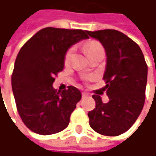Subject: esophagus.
<instances>
[{"mask_svg": "<svg viewBox=\"0 0 156 156\" xmlns=\"http://www.w3.org/2000/svg\"><path fill=\"white\" fill-rule=\"evenodd\" d=\"M86 96H87V93H82V98H84V97H86Z\"/></svg>", "mask_w": 156, "mask_h": 156, "instance_id": "1", "label": "esophagus"}]
</instances>
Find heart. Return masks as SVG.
Instances as JSON below:
<instances>
[{"label": "heart", "mask_w": 156, "mask_h": 156, "mask_svg": "<svg viewBox=\"0 0 156 156\" xmlns=\"http://www.w3.org/2000/svg\"><path fill=\"white\" fill-rule=\"evenodd\" d=\"M84 51L87 54V57H88L94 55V54L103 52V48H102V46L101 45L98 41H88V42H87L84 45ZM73 52H74V48H71L66 53L65 57H64V62H65V64H68L70 62L72 55H73Z\"/></svg>", "instance_id": "obj_1"}]
</instances>
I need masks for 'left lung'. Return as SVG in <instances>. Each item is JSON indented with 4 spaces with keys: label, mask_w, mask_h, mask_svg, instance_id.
Instances as JSON below:
<instances>
[{
    "label": "left lung",
    "mask_w": 156,
    "mask_h": 156,
    "mask_svg": "<svg viewBox=\"0 0 156 156\" xmlns=\"http://www.w3.org/2000/svg\"><path fill=\"white\" fill-rule=\"evenodd\" d=\"M104 48L107 62L103 80L109 101L94 94L95 108L89 111V125L101 135L116 136L128 131L141 114L147 86V66L140 47L114 29L86 31Z\"/></svg>",
    "instance_id": "1"
}]
</instances>
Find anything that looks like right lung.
<instances>
[{
	"label": "right lung",
	"instance_id": "obj_1",
	"mask_svg": "<svg viewBox=\"0 0 156 156\" xmlns=\"http://www.w3.org/2000/svg\"><path fill=\"white\" fill-rule=\"evenodd\" d=\"M84 39L86 30L45 27L22 46L12 75V90L18 113L31 131L42 135L62 131L81 100L78 88L58 91L55 77L64 69L69 48Z\"/></svg>",
	"mask_w": 156,
	"mask_h": 156
}]
</instances>
